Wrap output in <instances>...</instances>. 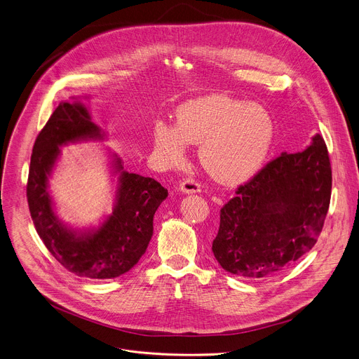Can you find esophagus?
I'll return each instance as SVG.
<instances>
[{
  "label": "esophagus",
  "instance_id": "34e87169",
  "mask_svg": "<svg viewBox=\"0 0 359 359\" xmlns=\"http://www.w3.org/2000/svg\"><path fill=\"white\" fill-rule=\"evenodd\" d=\"M179 189H180V191H183V193H197V191H200V184H198V182L194 180L193 177H187V179H184V180L180 183Z\"/></svg>",
  "mask_w": 359,
  "mask_h": 359
}]
</instances>
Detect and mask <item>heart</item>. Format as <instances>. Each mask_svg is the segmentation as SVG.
I'll return each mask as SVG.
<instances>
[{
    "instance_id": "1",
    "label": "heart",
    "mask_w": 359,
    "mask_h": 359,
    "mask_svg": "<svg viewBox=\"0 0 359 359\" xmlns=\"http://www.w3.org/2000/svg\"><path fill=\"white\" fill-rule=\"evenodd\" d=\"M273 135V119L263 107L215 95L180 107L176 126L158 123L155 144L165 162L177 165L186 155L187 142L201 143L203 168L216 180L233 184L259 170Z\"/></svg>"
}]
</instances>
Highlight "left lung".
I'll use <instances>...</instances> for the list:
<instances>
[{
    "mask_svg": "<svg viewBox=\"0 0 359 359\" xmlns=\"http://www.w3.org/2000/svg\"><path fill=\"white\" fill-rule=\"evenodd\" d=\"M331 187L321 135L304 151L281 153L222 208L212 247L216 260L229 273L251 278L284 271L317 243Z\"/></svg>",
    "mask_w": 359,
    "mask_h": 359,
    "instance_id": "8db88e82",
    "label": "left lung"
}]
</instances>
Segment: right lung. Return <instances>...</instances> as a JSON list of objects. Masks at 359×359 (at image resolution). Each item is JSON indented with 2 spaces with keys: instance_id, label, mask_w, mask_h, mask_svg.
Returning <instances> with one entry per match:
<instances>
[{
  "instance_id": "right-lung-1",
  "label": "right lung",
  "mask_w": 359,
  "mask_h": 359,
  "mask_svg": "<svg viewBox=\"0 0 359 359\" xmlns=\"http://www.w3.org/2000/svg\"><path fill=\"white\" fill-rule=\"evenodd\" d=\"M102 137L81 104L62 102L38 133L29 163L27 198L35 230L48 251L68 271L92 280L116 278L144 254L153 234V216L168 189L151 177L123 170L116 159L119 194L114 215L92 233H76L57 219L46 180L68 142Z\"/></svg>"
}]
</instances>
